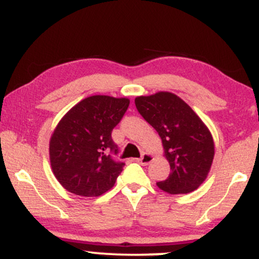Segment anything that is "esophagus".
I'll return each mask as SVG.
<instances>
[{"label": "esophagus", "mask_w": 259, "mask_h": 259, "mask_svg": "<svg viewBox=\"0 0 259 259\" xmlns=\"http://www.w3.org/2000/svg\"><path fill=\"white\" fill-rule=\"evenodd\" d=\"M153 159H154V156L152 155V154L144 153V154H142L141 158L137 159V161L139 162V164H142V165H148L150 161L153 160Z\"/></svg>", "instance_id": "34e87169"}]
</instances>
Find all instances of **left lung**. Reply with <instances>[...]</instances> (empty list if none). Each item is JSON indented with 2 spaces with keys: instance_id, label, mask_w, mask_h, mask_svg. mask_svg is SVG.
<instances>
[{
  "instance_id": "obj_1",
  "label": "left lung",
  "mask_w": 259,
  "mask_h": 259,
  "mask_svg": "<svg viewBox=\"0 0 259 259\" xmlns=\"http://www.w3.org/2000/svg\"><path fill=\"white\" fill-rule=\"evenodd\" d=\"M138 112L160 136L171 172L158 182L170 194L197 190L207 179L214 159V141L199 116L177 95L159 92L135 100Z\"/></svg>"
}]
</instances>
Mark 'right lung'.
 <instances>
[{"instance_id": "right-lung-1", "label": "right lung", "mask_w": 259, "mask_h": 259, "mask_svg": "<svg viewBox=\"0 0 259 259\" xmlns=\"http://www.w3.org/2000/svg\"><path fill=\"white\" fill-rule=\"evenodd\" d=\"M130 99L93 95L61 118L50 138V162L68 192L98 197L115 185L124 164L112 159L117 145L111 132L123 117Z\"/></svg>"}]
</instances>
